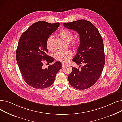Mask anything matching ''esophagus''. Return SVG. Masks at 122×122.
Here are the masks:
<instances>
[{
  "instance_id": "esophagus-1",
  "label": "esophagus",
  "mask_w": 122,
  "mask_h": 122,
  "mask_svg": "<svg viewBox=\"0 0 122 122\" xmlns=\"http://www.w3.org/2000/svg\"><path fill=\"white\" fill-rule=\"evenodd\" d=\"M66 66H67L66 64H65V63H62V68L65 67Z\"/></svg>"
}]
</instances>
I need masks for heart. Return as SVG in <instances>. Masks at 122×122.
Masks as SVG:
<instances>
[{
  "mask_svg": "<svg viewBox=\"0 0 122 122\" xmlns=\"http://www.w3.org/2000/svg\"><path fill=\"white\" fill-rule=\"evenodd\" d=\"M59 35L62 39L66 42H69L71 41L73 39L74 37V35L72 32L66 29H63L60 30L59 33ZM53 38V36H50L47 39L46 46L48 50H51L52 48L51 44H52ZM74 44L75 46L78 47L79 46V42L76 41H74ZM54 56L57 60L66 62L68 61L72 57V53L70 50L61 51L55 53Z\"/></svg>",
  "mask_w": 122,
  "mask_h": 122,
  "instance_id": "b5f03b06",
  "label": "heart"
}]
</instances>
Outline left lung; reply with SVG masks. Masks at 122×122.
<instances>
[{"mask_svg": "<svg viewBox=\"0 0 122 122\" xmlns=\"http://www.w3.org/2000/svg\"><path fill=\"white\" fill-rule=\"evenodd\" d=\"M66 28L79 34L80 44L72 61L81 69L72 68L68 76L69 84L78 89H85L97 81L103 71L105 59L103 42L97 29L90 22L80 20L64 23Z\"/></svg>", "mask_w": 122, "mask_h": 122, "instance_id": "left-lung-1", "label": "left lung"}]
</instances>
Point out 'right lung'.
<instances>
[{
    "instance_id": "right-lung-1",
    "label": "right lung",
    "mask_w": 122,
    "mask_h": 122,
    "mask_svg": "<svg viewBox=\"0 0 122 122\" xmlns=\"http://www.w3.org/2000/svg\"><path fill=\"white\" fill-rule=\"evenodd\" d=\"M60 23L51 24L39 21L33 24L22 34L16 50V60L25 82L37 89L52 85L56 74L61 69V63L57 61L43 69V61L52 63L53 57L46 53L47 38L59 27Z\"/></svg>"
}]
</instances>
